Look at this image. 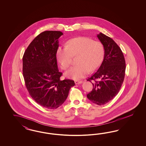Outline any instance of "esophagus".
<instances>
[{
    "label": "esophagus",
    "instance_id": "34e87169",
    "mask_svg": "<svg viewBox=\"0 0 146 146\" xmlns=\"http://www.w3.org/2000/svg\"><path fill=\"white\" fill-rule=\"evenodd\" d=\"M83 82L82 81H79V80H76L75 81V84H81Z\"/></svg>",
    "mask_w": 146,
    "mask_h": 146
}]
</instances>
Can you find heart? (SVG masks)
Here are the masks:
<instances>
[{
  "label": "heart",
  "mask_w": 146,
  "mask_h": 146,
  "mask_svg": "<svg viewBox=\"0 0 146 146\" xmlns=\"http://www.w3.org/2000/svg\"><path fill=\"white\" fill-rule=\"evenodd\" d=\"M104 55L103 44L86 37H79L69 40L67 46H59L57 58L63 70L70 66L73 57H77L78 65L71 67L65 75L74 80L84 78L90 72L96 70L101 64Z\"/></svg>",
  "instance_id": "heart-1"
}]
</instances>
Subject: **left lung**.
<instances>
[{
	"mask_svg": "<svg viewBox=\"0 0 146 146\" xmlns=\"http://www.w3.org/2000/svg\"><path fill=\"white\" fill-rule=\"evenodd\" d=\"M97 36L104 46V57L98 70L87 80L95 81L93 90L87 97L93 103L103 106L119 92L124 81L126 65L123 53L113 40L102 33Z\"/></svg>",
	"mask_w": 146,
	"mask_h": 146,
	"instance_id": "8db88e82",
	"label": "left lung"
}]
</instances>
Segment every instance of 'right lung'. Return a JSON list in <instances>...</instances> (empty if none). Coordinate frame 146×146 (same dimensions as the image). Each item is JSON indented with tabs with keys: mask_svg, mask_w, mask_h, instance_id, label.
Masks as SVG:
<instances>
[{
	"mask_svg": "<svg viewBox=\"0 0 146 146\" xmlns=\"http://www.w3.org/2000/svg\"><path fill=\"white\" fill-rule=\"evenodd\" d=\"M60 31L41 33L27 48L22 58V72L27 89L40 106L55 109L66 100L73 80H60L56 54Z\"/></svg>",
	"mask_w": 146,
	"mask_h": 146,
	"instance_id": "add662e5",
	"label": "right lung"
}]
</instances>
